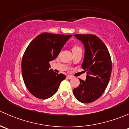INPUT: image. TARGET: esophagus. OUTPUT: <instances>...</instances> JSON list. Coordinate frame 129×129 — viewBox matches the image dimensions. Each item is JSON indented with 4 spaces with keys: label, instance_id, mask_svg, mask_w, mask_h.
<instances>
[{
    "label": "esophagus",
    "instance_id": "34e87169",
    "mask_svg": "<svg viewBox=\"0 0 129 129\" xmlns=\"http://www.w3.org/2000/svg\"><path fill=\"white\" fill-rule=\"evenodd\" d=\"M67 78H68V79H72V78H73V76L68 75L67 76Z\"/></svg>",
    "mask_w": 129,
    "mask_h": 129
}]
</instances>
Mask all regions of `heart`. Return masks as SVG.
Returning a JSON list of instances; mask_svg holds the SVG:
<instances>
[{
	"mask_svg": "<svg viewBox=\"0 0 129 129\" xmlns=\"http://www.w3.org/2000/svg\"><path fill=\"white\" fill-rule=\"evenodd\" d=\"M78 50H82L81 47L80 46L77 45V44H75V45H74L72 47V51L74 52V51H78Z\"/></svg>",
	"mask_w": 129,
	"mask_h": 129,
	"instance_id": "obj_1",
	"label": "heart"
}]
</instances>
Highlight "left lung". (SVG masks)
Masks as SVG:
<instances>
[{"label":"left lung","mask_w":129,"mask_h":129,"mask_svg":"<svg viewBox=\"0 0 129 129\" xmlns=\"http://www.w3.org/2000/svg\"><path fill=\"white\" fill-rule=\"evenodd\" d=\"M85 47L82 67L86 72V80L79 79V86L74 89V94L83 103H90L104 93L110 79L112 62L104 43L94 35H75Z\"/></svg>","instance_id":"obj_1"}]
</instances>
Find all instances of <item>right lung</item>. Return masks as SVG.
Wrapping results in <instances>:
<instances>
[{
  "mask_svg": "<svg viewBox=\"0 0 129 129\" xmlns=\"http://www.w3.org/2000/svg\"><path fill=\"white\" fill-rule=\"evenodd\" d=\"M71 35L43 33L36 36L26 49L21 61L23 79L29 91L45 100L57 92L66 75L54 72L50 61L58 56Z\"/></svg>",
  "mask_w": 129,
  "mask_h": 129,
  "instance_id": "obj_1",
  "label": "right lung"
}]
</instances>
